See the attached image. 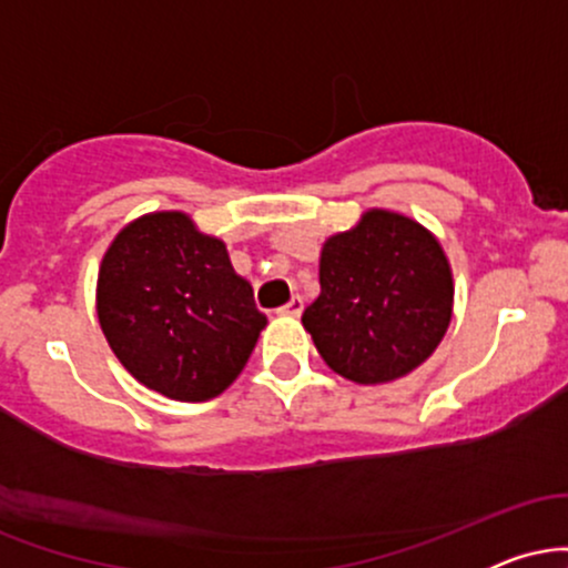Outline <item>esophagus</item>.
<instances>
[{
	"mask_svg": "<svg viewBox=\"0 0 568 568\" xmlns=\"http://www.w3.org/2000/svg\"><path fill=\"white\" fill-rule=\"evenodd\" d=\"M304 312V298L302 296H291V302L285 306H280V315H291L298 317Z\"/></svg>",
	"mask_w": 568,
	"mask_h": 568,
	"instance_id": "esophagus-1",
	"label": "esophagus"
}]
</instances>
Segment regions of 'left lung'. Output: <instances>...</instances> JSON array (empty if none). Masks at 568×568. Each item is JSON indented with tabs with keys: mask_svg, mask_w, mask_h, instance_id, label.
Listing matches in <instances>:
<instances>
[{
	"mask_svg": "<svg viewBox=\"0 0 568 568\" xmlns=\"http://www.w3.org/2000/svg\"><path fill=\"white\" fill-rule=\"evenodd\" d=\"M452 310V264L438 237L403 213L371 207L325 240L321 296L302 323L338 376L384 384L433 355Z\"/></svg>",
	"mask_w": 568,
	"mask_h": 568,
	"instance_id": "obj_1",
	"label": "left lung"
}]
</instances>
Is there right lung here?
Segmentation results:
<instances>
[{
  "label": "right lung",
  "instance_id": "obj_1",
  "mask_svg": "<svg viewBox=\"0 0 568 568\" xmlns=\"http://www.w3.org/2000/svg\"><path fill=\"white\" fill-rule=\"evenodd\" d=\"M95 310L116 361L143 387L186 403L224 393L266 325L226 245L181 211L146 213L116 234Z\"/></svg>",
  "mask_w": 568,
  "mask_h": 568
}]
</instances>
